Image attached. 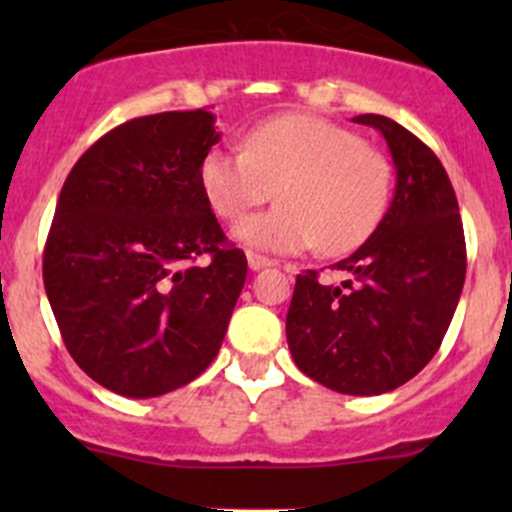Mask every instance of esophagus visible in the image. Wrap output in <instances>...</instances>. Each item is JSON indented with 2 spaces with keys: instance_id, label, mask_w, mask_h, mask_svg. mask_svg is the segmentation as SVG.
<instances>
[{
  "instance_id": "obj_1",
  "label": "esophagus",
  "mask_w": 512,
  "mask_h": 512,
  "mask_svg": "<svg viewBox=\"0 0 512 512\" xmlns=\"http://www.w3.org/2000/svg\"><path fill=\"white\" fill-rule=\"evenodd\" d=\"M247 265H250V270H265V267H272L275 265V260H270V257L265 255H257V252H250L247 255Z\"/></svg>"
}]
</instances>
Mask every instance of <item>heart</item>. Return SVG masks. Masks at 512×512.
Wrapping results in <instances>:
<instances>
[{
    "label": "heart",
    "instance_id": "b5f03b06",
    "mask_svg": "<svg viewBox=\"0 0 512 512\" xmlns=\"http://www.w3.org/2000/svg\"><path fill=\"white\" fill-rule=\"evenodd\" d=\"M200 188L225 220L242 218L277 190V208L235 225L245 245L282 255L317 245L322 255H344L379 225L391 168L349 128L287 113L250 128L242 148H210L200 160Z\"/></svg>",
    "mask_w": 512,
    "mask_h": 512
}]
</instances>
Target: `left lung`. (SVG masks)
Returning <instances> with one entry per match:
<instances>
[{
  "instance_id": "obj_1",
  "label": "left lung",
  "mask_w": 512,
  "mask_h": 512,
  "mask_svg": "<svg viewBox=\"0 0 512 512\" xmlns=\"http://www.w3.org/2000/svg\"><path fill=\"white\" fill-rule=\"evenodd\" d=\"M389 143L396 190L369 240L332 265L342 285L317 270L297 275L287 312L294 364L327 389L376 396L399 389L433 359L466 282V237L458 200L436 153L396 121L376 113Z\"/></svg>"
}]
</instances>
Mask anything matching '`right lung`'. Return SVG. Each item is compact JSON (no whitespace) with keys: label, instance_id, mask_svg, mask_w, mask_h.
Listing matches in <instances>:
<instances>
[{"label":"right lung","instance_id":"add662e5","mask_svg":"<svg viewBox=\"0 0 512 512\" xmlns=\"http://www.w3.org/2000/svg\"><path fill=\"white\" fill-rule=\"evenodd\" d=\"M215 116L165 111L101 136L71 168L44 247V287L76 364L151 399L190 384L223 344L247 277L200 188Z\"/></svg>","mask_w":512,"mask_h":512}]
</instances>
